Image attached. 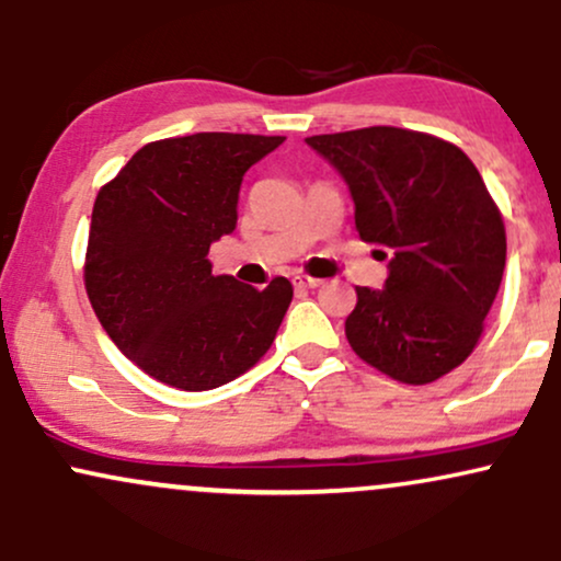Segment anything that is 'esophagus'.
<instances>
[{"label":"esophagus","mask_w":561,"mask_h":561,"mask_svg":"<svg viewBox=\"0 0 561 561\" xmlns=\"http://www.w3.org/2000/svg\"><path fill=\"white\" fill-rule=\"evenodd\" d=\"M321 285H324V282H321V279H313V276H302V274L295 276V287H302V289H317V287H321Z\"/></svg>","instance_id":"obj_1"}]
</instances>
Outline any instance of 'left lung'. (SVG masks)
<instances>
[{"instance_id": "obj_1", "label": "left lung", "mask_w": 561, "mask_h": 561, "mask_svg": "<svg viewBox=\"0 0 561 561\" xmlns=\"http://www.w3.org/2000/svg\"><path fill=\"white\" fill-rule=\"evenodd\" d=\"M306 145L343 176L362 240L390 248L385 287H356L347 343L398 382H435L478 345L506 266L504 221L480 171L456 145L396 126Z\"/></svg>"}]
</instances>
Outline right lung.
Masks as SVG:
<instances>
[{
	"instance_id": "right-lung-1",
	"label": "right lung",
	"mask_w": 561,
	"mask_h": 561,
	"mask_svg": "<svg viewBox=\"0 0 561 561\" xmlns=\"http://www.w3.org/2000/svg\"><path fill=\"white\" fill-rule=\"evenodd\" d=\"M285 137L205 131L150 141L100 190L83 282L126 358L179 390H214L268 351L293 285L266 289L210 272L237 227L242 176Z\"/></svg>"
}]
</instances>
